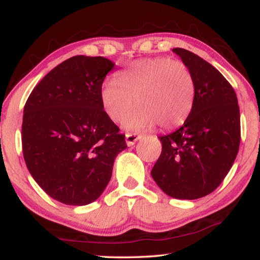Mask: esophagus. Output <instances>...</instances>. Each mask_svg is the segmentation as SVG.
<instances>
[{
  "mask_svg": "<svg viewBox=\"0 0 260 260\" xmlns=\"http://www.w3.org/2000/svg\"><path fill=\"white\" fill-rule=\"evenodd\" d=\"M140 139H141V135L127 133V134H126V143H127V146H128V147L134 146L136 141H139Z\"/></svg>",
  "mask_w": 260,
  "mask_h": 260,
  "instance_id": "obj_1",
  "label": "esophagus"
}]
</instances>
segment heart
<instances>
[{"label":"heart","instance_id":"obj_1","mask_svg":"<svg viewBox=\"0 0 260 260\" xmlns=\"http://www.w3.org/2000/svg\"><path fill=\"white\" fill-rule=\"evenodd\" d=\"M196 83L188 67L169 57L141 58L129 63L101 87V103L108 117L131 132L151 129L157 125L170 131L183 125L190 116Z\"/></svg>","mask_w":260,"mask_h":260}]
</instances>
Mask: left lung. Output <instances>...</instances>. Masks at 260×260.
Returning <instances> with one entry per match:
<instances>
[{"mask_svg": "<svg viewBox=\"0 0 260 260\" xmlns=\"http://www.w3.org/2000/svg\"><path fill=\"white\" fill-rule=\"evenodd\" d=\"M192 73L195 104L186 122L159 136L161 153L151 177L173 199L196 200L219 187L232 169L241 141L240 108L225 77L193 52L174 48Z\"/></svg>", "mask_w": 260, "mask_h": 260, "instance_id": "obj_1", "label": "left lung"}]
</instances>
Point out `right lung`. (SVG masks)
<instances>
[{"mask_svg":"<svg viewBox=\"0 0 260 260\" xmlns=\"http://www.w3.org/2000/svg\"><path fill=\"white\" fill-rule=\"evenodd\" d=\"M114 63L74 56L35 86L24 107L21 141L26 166L51 199L87 205L111 179L125 135L101 103V87Z\"/></svg>","mask_w":260,"mask_h":260,"instance_id":"add662e5","label":"right lung"}]
</instances>
